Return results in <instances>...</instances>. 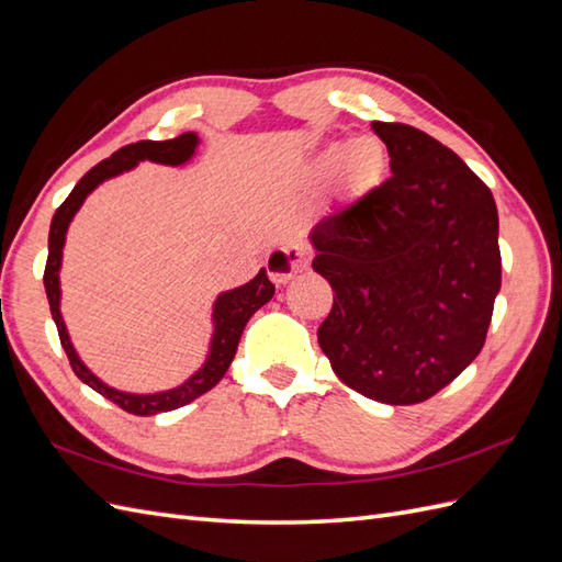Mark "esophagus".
Instances as JSON below:
<instances>
[{
  "label": "esophagus",
  "instance_id": "esophagus-1",
  "mask_svg": "<svg viewBox=\"0 0 562 562\" xmlns=\"http://www.w3.org/2000/svg\"><path fill=\"white\" fill-rule=\"evenodd\" d=\"M308 263H311V247L299 239H292V241L282 244V247L272 249L266 258L268 276L272 278V282H278V284L294 278L296 272L306 270Z\"/></svg>",
  "mask_w": 562,
  "mask_h": 562
}]
</instances>
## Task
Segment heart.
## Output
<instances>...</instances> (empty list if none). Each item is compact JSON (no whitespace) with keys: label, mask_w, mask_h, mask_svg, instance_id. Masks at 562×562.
I'll return each mask as SVG.
<instances>
[{"label":"heart","mask_w":562,"mask_h":562,"mask_svg":"<svg viewBox=\"0 0 562 562\" xmlns=\"http://www.w3.org/2000/svg\"><path fill=\"white\" fill-rule=\"evenodd\" d=\"M345 154L341 155L340 151ZM341 158V178L349 190H366L380 178L384 168L386 154L382 142L375 137H356L347 147L344 144H329V147L318 156L315 168L321 172H333Z\"/></svg>","instance_id":"obj_1"}]
</instances>
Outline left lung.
<instances>
[{"label": "left lung", "instance_id": "1", "mask_svg": "<svg viewBox=\"0 0 562 562\" xmlns=\"http://www.w3.org/2000/svg\"><path fill=\"white\" fill-rule=\"evenodd\" d=\"M392 178L311 229L335 290L318 344L337 378L390 406L453 382L484 347L501 290L498 211L463 158L404 123L372 121Z\"/></svg>", "mask_w": 562, "mask_h": 562}]
</instances>
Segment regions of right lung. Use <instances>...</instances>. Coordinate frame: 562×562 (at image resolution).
<instances>
[{"label": "right lung", "instance_id": "add662e5", "mask_svg": "<svg viewBox=\"0 0 562 562\" xmlns=\"http://www.w3.org/2000/svg\"><path fill=\"white\" fill-rule=\"evenodd\" d=\"M196 147H199L196 133H182L180 137L166 139V142L142 139L137 144H127V147L119 149L116 154H111L109 158H104L102 164H97L92 170L85 172L80 182L74 187V192H70L64 204L56 209L52 225H49V256H47V266H45V292H47L52 318L56 323V329H59V339H61V347L70 361V368H74L76 375L85 384L92 386L94 392H99L104 398L113 401V404L133 415H156V413L176 411L180 406L190 404V401L199 398L201 394H206L209 390H213V386L223 380L229 363H233V358L237 353V344L241 339V333H244V327H247L249 318L258 308L266 306L272 299V294H276V284L270 282L266 268H261L258 270V276L254 280H249L247 284L235 286V290H227V292H221L218 296H215L213 313H211L213 335L209 341L206 361L201 363V368L194 372V375L187 378L182 384L172 386V390L154 392V394L121 392V390H116V386H109L106 382L99 380L94 372L80 361L74 341H70V337H68L66 323L61 318L59 270H61L64 244H66V233H68L70 221L76 218V213L80 211L82 201L88 199L104 180H111V178L121 176V172L133 170L139 161L182 166L194 156Z\"/></svg>", "mask_w": 562, "mask_h": 562}]
</instances>
